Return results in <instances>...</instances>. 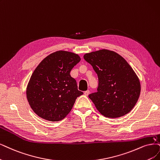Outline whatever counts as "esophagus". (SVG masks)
Returning a JSON list of instances; mask_svg holds the SVG:
<instances>
[{
  "label": "esophagus",
  "mask_w": 160,
  "mask_h": 160,
  "mask_svg": "<svg viewBox=\"0 0 160 160\" xmlns=\"http://www.w3.org/2000/svg\"><path fill=\"white\" fill-rule=\"evenodd\" d=\"M89 93H90V90H86V91L84 92V95L85 96H88V95H89Z\"/></svg>",
  "instance_id": "1"
}]
</instances>
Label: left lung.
Instances as JSON below:
<instances>
[{
	"label": "left lung",
	"instance_id": "obj_1",
	"mask_svg": "<svg viewBox=\"0 0 160 160\" xmlns=\"http://www.w3.org/2000/svg\"><path fill=\"white\" fill-rule=\"evenodd\" d=\"M84 58L98 74V92L88 97L99 113L108 118L129 113L140 96V84L125 59L107 49L86 53Z\"/></svg>",
	"mask_w": 160,
	"mask_h": 160
}]
</instances>
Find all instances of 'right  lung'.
Returning a JSON list of instances; mask_svg holds the SVG:
<instances>
[{
  "label": "right lung",
  "mask_w": 160,
  "mask_h": 160,
  "mask_svg": "<svg viewBox=\"0 0 160 160\" xmlns=\"http://www.w3.org/2000/svg\"><path fill=\"white\" fill-rule=\"evenodd\" d=\"M80 61L75 53L58 51L45 57L33 71L27 86L29 105L39 117L49 121L63 119L76 98L83 94L70 72Z\"/></svg>",
  "instance_id": "1"
}]
</instances>
